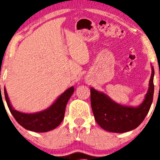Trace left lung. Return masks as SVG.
<instances>
[{"label":"left lung","mask_w":160,"mask_h":160,"mask_svg":"<svg viewBox=\"0 0 160 160\" xmlns=\"http://www.w3.org/2000/svg\"><path fill=\"white\" fill-rule=\"evenodd\" d=\"M149 87L143 101L137 107L121 105L112 100L105 93L90 88V102L94 116L98 124L105 131L123 133L132 131L142 123L149 111L154 95V67Z\"/></svg>","instance_id":"1"}]
</instances>
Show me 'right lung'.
I'll list each match as a JSON object with an SVG mask.
<instances>
[{
	"instance_id": "obj_1",
	"label": "right lung",
	"mask_w": 160,
	"mask_h": 160,
	"mask_svg": "<svg viewBox=\"0 0 160 160\" xmlns=\"http://www.w3.org/2000/svg\"><path fill=\"white\" fill-rule=\"evenodd\" d=\"M73 91V87L68 88L46 110L35 113H23L17 111L12 107L8 97L6 89L5 87L4 88L7 105L17 122L25 129L40 133L47 132L55 129L62 122L66 104Z\"/></svg>"
}]
</instances>
